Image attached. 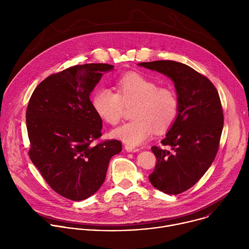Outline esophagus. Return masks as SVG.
Wrapping results in <instances>:
<instances>
[{
  "label": "esophagus",
  "instance_id": "obj_1",
  "mask_svg": "<svg viewBox=\"0 0 249 249\" xmlns=\"http://www.w3.org/2000/svg\"><path fill=\"white\" fill-rule=\"evenodd\" d=\"M125 149H126L127 152H131V153H137V152L140 151L138 148H134V147H131V146H126Z\"/></svg>",
  "mask_w": 249,
  "mask_h": 249
}]
</instances>
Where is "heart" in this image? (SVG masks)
<instances>
[{
  "label": "heart",
  "mask_w": 249,
  "mask_h": 249,
  "mask_svg": "<svg viewBox=\"0 0 249 249\" xmlns=\"http://www.w3.org/2000/svg\"><path fill=\"white\" fill-rule=\"evenodd\" d=\"M95 113L107 124L117 125L125 106H131L132 121L112 132V136L128 146H139L154 133L170 128L178 114V99L175 91L136 72L121 76L116 82V92L109 89H97L91 98Z\"/></svg>",
  "instance_id": "b5f03b06"
}]
</instances>
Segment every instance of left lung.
<instances>
[{"instance_id":"obj_1","label":"left lung","mask_w":249,"mask_h":249,"mask_svg":"<svg viewBox=\"0 0 249 249\" xmlns=\"http://www.w3.org/2000/svg\"><path fill=\"white\" fill-rule=\"evenodd\" d=\"M139 65L174 83L178 114L160 142L171 151L152 147L157 163L149 179L160 191L180 194L201 178L216 158L224 127L221 99L213 83L185 64L160 60Z\"/></svg>"}]
</instances>
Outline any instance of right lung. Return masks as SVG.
Segmentation results:
<instances>
[{
  "label": "right lung",
  "mask_w": 249,
  "mask_h": 249,
  "mask_svg": "<svg viewBox=\"0 0 249 249\" xmlns=\"http://www.w3.org/2000/svg\"><path fill=\"white\" fill-rule=\"evenodd\" d=\"M109 64L70 67L42 81L26 108L28 156L48 185L59 195L81 201L104 182L110 159L119 154L118 140L93 144L101 137L102 120L89 94Z\"/></svg>",
  "instance_id": "obj_1"
}]
</instances>
